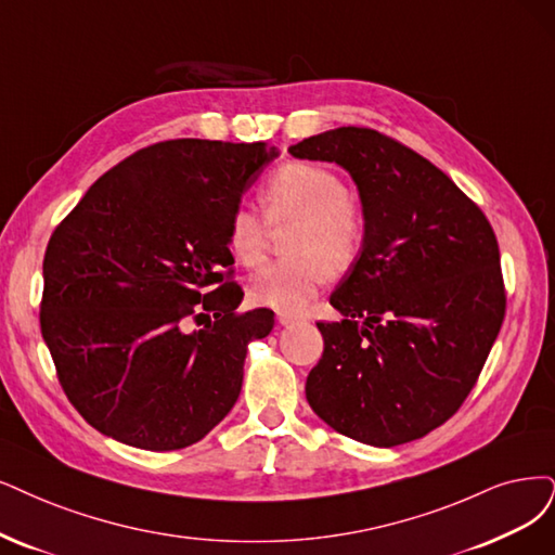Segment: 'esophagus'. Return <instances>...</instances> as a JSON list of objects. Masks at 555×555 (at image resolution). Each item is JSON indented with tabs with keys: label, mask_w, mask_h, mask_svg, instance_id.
Masks as SVG:
<instances>
[{
	"label": "esophagus",
	"mask_w": 555,
	"mask_h": 555,
	"mask_svg": "<svg viewBox=\"0 0 555 555\" xmlns=\"http://www.w3.org/2000/svg\"><path fill=\"white\" fill-rule=\"evenodd\" d=\"M279 324L281 326H291V324H295V322H299V315H293V313H279Z\"/></svg>",
	"instance_id": "34e87169"
}]
</instances>
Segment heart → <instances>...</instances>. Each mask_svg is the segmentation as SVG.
<instances>
[{"instance_id":"1","label":"heart","mask_w":555,"mask_h":555,"mask_svg":"<svg viewBox=\"0 0 555 555\" xmlns=\"http://www.w3.org/2000/svg\"><path fill=\"white\" fill-rule=\"evenodd\" d=\"M267 221L249 205H237L225 225V244L242 264H258L274 231L293 229L285 240L291 258L260 267L246 293L258 306L281 313L301 311L322 283L350 270L357 262L365 219L361 205L347 194L345 182L332 169L309 162L279 167L262 188Z\"/></svg>"}]
</instances>
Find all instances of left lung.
<instances>
[{
    "label": "left lung",
    "mask_w": 555,
    "mask_h": 555,
    "mask_svg": "<svg viewBox=\"0 0 555 555\" xmlns=\"http://www.w3.org/2000/svg\"><path fill=\"white\" fill-rule=\"evenodd\" d=\"M288 153L350 173L365 219L363 249L330 297L343 320L318 322L324 352L306 400L354 441L421 439L462 406L501 332L496 235L433 162L375 130H326Z\"/></svg>",
    "instance_id": "obj_1"
}]
</instances>
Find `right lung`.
<instances>
[{
    "instance_id": "1",
    "label": "right lung",
    "mask_w": 555,
    "mask_h": 555,
    "mask_svg": "<svg viewBox=\"0 0 555 555\" xmlns=\"http://www.w3.org/2000/svg\"><path fill=\"white\" fill-rule=\"evenodd\" d=\"M274 157L262 141H162L98 178L56 225L40 332L98 433L180 450L237 402L246 347L272 332L274 313H235L244 293L223 283L235 262L225 225ZM192 319L201 331L186 330Z\"/></svg>"
}]
</instances>
